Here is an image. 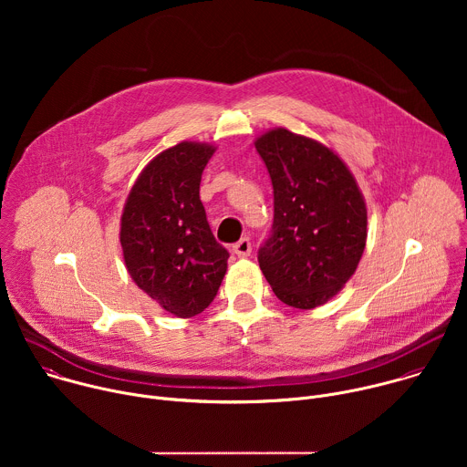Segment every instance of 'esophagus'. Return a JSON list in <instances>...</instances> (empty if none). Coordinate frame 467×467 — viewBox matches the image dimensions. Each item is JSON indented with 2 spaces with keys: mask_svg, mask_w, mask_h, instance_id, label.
I'll return each instance as SVG.
<instances>
[{
  "mask_svg": "<svg viewBox=\"0 0 467 467\" xmlns=\"http://www.w3.org/2000/svg\"><path fill=\"white\" fill-rule=\"evenodd\" d=\"M233 251H234V254H238L240 258H247V256L251 254V242H249V238L238 240V242L233 245Z\"/></svg>",
  "mask_w": 467,
  "mask_h": 467,
  "instance_id": "1",
  "label": "esophagus"
}]
</instances>
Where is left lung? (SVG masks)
Here are the masks:
<instances>
[{"label": "left lung", "instance_id": "left-lung-1", "mask_svg": "<svg viewBox=\"0 0 467 467\" xmlns=\"http://www.w3.org/2000/svg\"><path fill=\"white\" fill-rule=\"evenodd\" d=\"M254 148L274 184V227L258 249L260 270L285 305H325L353 277L366 247L357 179L335 151L285 127L265 130Z\"/></svg>", "mask_w": 467, "mask_h": 467}]
</instances>
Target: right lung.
Here are the masks:
<instances>
[{
	"instance_id": "add662e5",
	"label": "right lung",
	"mask_w": 467,
	"mask_h": 467,
	"mask_svg": "<svg viewBox=\"0 0 467 467\" xmlns=\"http://www.w3.org/2000/svg\"><path fill=\"white\" fill-rule=\"evenodd\" d=\"M214 151L213 144L181 142L159 153L132 184L121 214L119 244L130 279L177 317L203 312L227 272L229 253L199 199Z\"/></svg>"
}]
</instances>
